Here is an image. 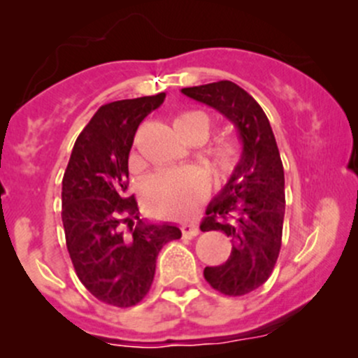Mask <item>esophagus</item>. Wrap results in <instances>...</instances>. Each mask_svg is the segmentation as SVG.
<instances>
[{
	"label": "esophagus",
	"mask_w": 358,
	"mask_h": 358,
	"mask_svg": "<svg viewBox=\"0 0 358 358\" xmlns=\"http://www.w3.org/2000/svg\"><path fill=\"white\" fill-rule=\"evenodd\" d=\"M182 234L185 237H196L199 234V227L194 225V223H185V225H182Z\"/></svg>",
	"instance_id": "34e87169"
}]
</instances>
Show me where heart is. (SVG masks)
Returning a JSON list of instances; mask_svg holds the SVG:
<instances>
[{"instance_id":"1","label":"heart","mask_w":358,"mask_h":358,"mask_svg":"<svg viewBox=\"0 0 358 358\" xmlns=\"http://www.w3.org/2000/svg\"><path fill=\"white\" fill-rule=\"evenodd\" d=\"M176 133L183 142L208 136L211 121L201 110L180 112L173 121ZM209 164L218 175H229L237 161V145L232 140L222 138L206 150ZM204 183L197 173L187 168L159 169L142 183V197L147 211L159 218L185 220L194 213L204 197Z\"/></svg>"}]
</instances>
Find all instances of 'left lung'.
Here are the masks:
<instances>
[{
	"label": "left lung",
	"instance_id": "left-lung-1",
	"mask_svg": "<svg viewBox=\"0 0 358 358\" xmlns=\"http://www.w3.org/2000/svg\"><path fill=\"white\" fill-rule=\"evenodd\" d=\"M182 93L225 115L243 142L239 162L206 208L201 230H220L232 239L229 259L204 268L209 286L227 296L248 294L266 282L282 241L286 196L275 136L259 103L236 83H209Z\"/></svg>",
	"mask_w": 358,
	"mask_h": 358
}]
</instances>
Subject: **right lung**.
I'll list each match as a JSON object with an SVG mask.
<instances>
[{"label": "right lung", "mask_w": 358, "mask_h": 358, "mask_svg": "<svg viewBox=\"0 0 358 358\" xmlns=\"http://www.w3.org/2000/svg\"><path fill=\"white\" fill-rule=\"evenodd\" d=\"M164 99L157 93L100 107L76 140L64 173L62 223L72 265L96 299L119 308L145 298L159 251L182 237L171 223H143L135 196L126 194L136 129Z\"/></svg>", "instance_id": "right-lung-1"}]
</instances>
